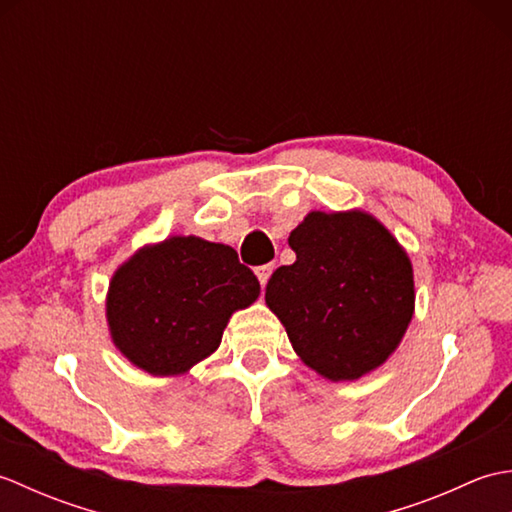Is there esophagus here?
<instances>
[{
	"instance_id": "1",
	"label": "esophagus",
	"mask_w": 512,
	"mask_h": 512,
	"mask_svg": "<svg viewBox=\"0 0 512 512\" xmlns=\"http://www.w3.org/2000/svg\"><path fill=\"white\" fill-rule=\"evenodd\" d=\"M273 270H275L273 264H266V266H257L255 268V275L259 279V284H262V288L268 284V279H270V275H273Z\"/></svg>"
}]
</instances>
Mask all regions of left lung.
Returning a JSON list of instances; mask_svg holds the SVG:
<instances>
[{
	"label": "left lung",
	"instance_id": "1",
	"mask_svg": "<svg viewBox=\"0 0 512 512\" xmlns=\"http://www.w3.org/2000/svg\"><path fill=\"white\" fill-rule=\"evenodd\" d=\"M288 244L297 262L268 279L266 306L292 350L332 383L374 372L396 352L416 308L407 250L361 209L310 211Z\"/></svg>",
	"mask_w": 512,
	"mask_h": 512
}]
</instances>
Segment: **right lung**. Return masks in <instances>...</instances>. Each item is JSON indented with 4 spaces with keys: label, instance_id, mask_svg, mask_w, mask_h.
I'll return each instance as SVG.
<instances>
[{
    "label": "right lung",
    "instance_id": "add662e5",
    "mask_svg": "<svg viewBox=\"0 0 512 512\" xmlns=\"http://www.w3.org/2000/svg\"><path fill=\"white\" fill-rule=\"evenodd\" d=\"M257 297V277L231 246L171 235L114 270L105 319L129 363L151 376H182L220 347L233 312Z\"/></svg>",
    "mask_w": 512,
    "mask_h": 512
}]
</instances>
